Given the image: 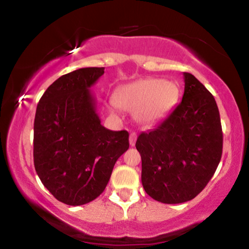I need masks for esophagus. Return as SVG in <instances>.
I'll return each instance as SVG.
<instances>
[{
	"mask_svg": "<svg viewBox=\"0 0 249 249\" xmlns=\"http://www.w3.org/2000/svg\"><path fill=\"white\" fill-rule=\"evenodd\" d=\"M128 141H130L131 146H134V144H136V141H137V134L134 132L130 133V138H128Z\"/></svg>",
	"mask_w": 249,
	"mask_h": 249,
	"instance_id": "34e87169",
	"label": "esophagus"
}]
</instances>
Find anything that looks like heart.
Listing matches in <instances>:
<instances>
[{
	"label": "heart",
	"mask_w": 249,
	"mask_h": 249,
	"mask_svg": "<svg viewBox=\"0 0 249 249\" xmlns=\"http://www.w3.org/2000/svg\"><path fill=\"white\" fill-rule=\"evenodd\" d=\"M179 97L176 83L161 78H142L123 85L117 91V107L132 112L144 125L158 122L171 111Z\"/></svg>",
	"instance_id": "obj_1"
}]
</instances>
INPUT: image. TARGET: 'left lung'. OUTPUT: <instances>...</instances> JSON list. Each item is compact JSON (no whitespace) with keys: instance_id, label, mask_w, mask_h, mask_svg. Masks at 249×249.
<instances>
[{"instance_id":"obj_1","label":"left lung","mask_w":249,"mask_h":249,"mask_svg":"<svg viewBox=\"0 0 249 249\" xmlns=\"http://www.w3.org/2000/svg\"><path fill=\"white\" fill-rule=\"evenodd\" d=\"M185 90L170 116L142 132V184L151 198L181 204L204 190L222 154V128L215 99L192 73L184 72Z\"/></svg>"}]
</instances>
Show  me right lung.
<instances>
[{
  "label": "right lung",
  "mask_w": 249,
  "mask_h": 249,
  "mask_svg": "<svg viewBox=\"0 0 249 249\" xmlns=\"http://www.w3.org/2000/svg\"><path fill=\"white\" fill-rule=\"evenodd\" d=\"M104 68H82L56 79L39 99L34 122V165L47 190L70 206L88 204L107 187L128 148L127 131L101 124L91 92Z\"/></svg>",
  "instance_id": "right-lung-1"
}]
</instances>
